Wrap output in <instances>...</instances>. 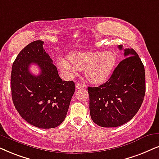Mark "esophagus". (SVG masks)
<instances>
[{"label": "esophagus", "instance_id": "34e87169", "mask_svg": "<svg viewBox=\"0 0 159 159\" xmlns=\"http://www.w3.org/2000/svg\"><path fill=\"white\" fill-rule=\"evenodd\" d=\"M75 88L77 89H84V88H85V85L84 84H81L80 83H77L75 85Z\"/></svg>", "mask_w": 159, "mask_h": 159}]
</instances>
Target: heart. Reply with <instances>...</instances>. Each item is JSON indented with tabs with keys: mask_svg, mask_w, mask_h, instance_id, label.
<instances>
[{
	"mask_svg": "<svg viewBox=\"0 0 159 159\" xmlns=\"http://www.w3.org/2000/svg\"><path fill=\"white\" fill-rule=\"evenodd\" d=\"M61 60L59 67L68 70H84L90 84L98 85L108 80L116 65V56L112 51H76Z\"/></svg>",
	"mask_w": 159,
	"mask_h": 159,
	"instance_id": "1",
	"label": "heart"
}]
</instances>
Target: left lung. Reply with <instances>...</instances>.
I'll return each instance as SVG.
<instances>
[{"instance_id":"obj_1","label":"left lung","mask_w":159,"mask_h":159,"mask_svg":"<svg viewBox=\"0 0 159 159\" xmlns=\"http://www.w3.org/2000/svg\"><path fill=\"white\" fill-rule=\"evenodd\" d=\"M118 47L122 50V45ZM124 55L126 58L120 62L105 84L98 87H88L91 118L101 127H117L130 121L143 102V64L132 48L125 49Z\"/></svg>"}]
</instances>
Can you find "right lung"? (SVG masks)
Listing matches in <instances>:
<instances>
[{
  "label": "right lung",
  "mask_w": 159,
  "mask_h": 159,
  "mask_svg": "<svg viewBox=\"0 0 159 159\" xmlns=\"http://www.w3.org/2000/svg\"><path fill=\"white\" fill-rule=\"evenodd\" d=\"M37 40L25 46L12 65L11 97L22 117L35 127L53 128L62 123L75 92L73 81H62L53 60ZM35 63L39 75H33L29 67Z\"/></svg>",
  "instance_id": "right-lung-1"
}]
</instances>
